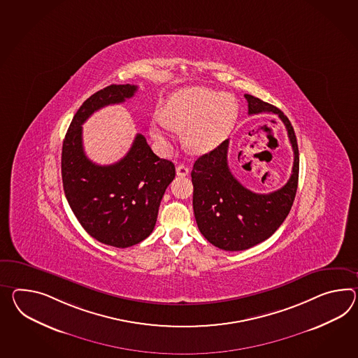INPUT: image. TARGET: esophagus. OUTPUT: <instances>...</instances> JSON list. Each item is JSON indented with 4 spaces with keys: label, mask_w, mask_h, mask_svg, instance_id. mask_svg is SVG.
I'll return each mask as SVG.
<instances>
[{
    "label": "esophagus",
    "mask_w": 358,
    "mask_h": 358,
    "mask_svg": "<svg viewBox=\"0 0 358 358\" xmlns=\"http://www.w3.org/2000/svg\"><path fill=\"white\" fill-rule=\"evenodd\" d=\"M176 173H177V176H180V177H185V176L189 175V168L183 166V164H180V166H177V168H176Z\"/></svg>",
    "instance_id": "obj_1"
}]
</instances>
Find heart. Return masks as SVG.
Segmentation results:
<instances>
[{
	"mask_svg": "<svg viewBox=\"0 0 358 358\" xmlns=\"http://www.w3.org/2000/svg\"><path fill=\"white\" fill-rule=\"evenodd\" d=\"M238 105L227 93L208 87H183L175 92L160 110L162 122L183 133V145L192 154H206L222 143L236 124ZM162 122L151 125V134L164 143Z\"/></svg>",
	"mask_w": 358,
	"mask_h": 358,
	"instance_id": "obj_1",
	"label": "heart"
}]
</instances>
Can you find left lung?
I'll return each mask as SVG.
<instances>
[{
    "instance_id": "1",
    "label": "left lung",
    "mask_w": 358,
    "mask_h": 358,
    "mask_svg": "<svg viewBox=\"0 0 358 358\" xmlns=\"http://www.w3.org/2000/svg\"><path fill=\"white\" fill-rule=\"evenodd\" d=\"M244 96L248 102V114L278 115L294 150V166L283 187L269 194H256L245 189L230 172L229 140L196 159L192 171L195 220L203 236L225 251H243L273 236L289 213L299 181L296 136L287 116L256 96Z\"/></svg>"
}]
</instances>
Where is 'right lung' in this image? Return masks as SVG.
Returning a JSON list of instances; mask_svg holds the SVG:
<instances>
[{"mask_svg": "<svg viewBox=\"0 0 358 358\" xmlns=\"http://www.w3.org/2000/svg\"><path fill=\"white\" fill-rule=\"evenodd\" d=\"M137 89L110 85L89 96L73 116L62 148V181L71 210L89 236L117 248L140 243L152 233L162 198L175 178V164L157 157L138 133L125 157L98 166L84 152L81 125L99 108L125 102Z\"/></svg>", "mask_w": 358, "mask_h": 358, "instance_id": "right-lung-1", "label": "right lung"}]
</instances>
